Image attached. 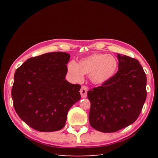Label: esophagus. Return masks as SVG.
<instances>
[{
  "mask_svg": "<svg viewBox=\"0 0 158 158\" xmlns=\"http://www.w3.org/2000/svg\"><path fill=\"white\" fill-rule=\"evenodd\" d=\"M80 92L81 94V96L82 98H85L87 97V92H88V88L85 85H82V88H81Z\"/></svg>",
  "mask_w": 158,
  "mask_h": 158,
  "instance_id": "1",
  "label": "esophagus"
}]
</instances>
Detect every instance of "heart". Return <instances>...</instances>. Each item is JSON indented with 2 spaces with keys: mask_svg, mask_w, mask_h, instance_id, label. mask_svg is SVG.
Masks as SVG:
<instances>
[{
  "mask_svg": "<svg viewBox=\"0 0 158 158\" xmlns=\"http://www.w3.org/2000/svg\"><path fill=\"white\" fill-rule=\"evenodd\" d=\"M118 63L111 55L94 53L81 59L79 63L72 60L68 64V71L71 77L76 82L84 78V74H89L92 82L101 85L107 82L115 73Z\"/></svg>",
  "mask_w": 158,
  "mask_h": 158,
  "instance_id": "1",
  "label": "heart"
}]
</instances>
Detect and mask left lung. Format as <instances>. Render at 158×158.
I'll return each mask as SVG.
<instances>
[{"mask_svg":"<svg viewBox=\"0 0 158 158\" xmlns=\"http://www.w3.org/2000/svg\"><path fill=\"white\" fill-rule=\"evenodd\" d=\"M118 70L101 86L88 91L89 121L98 131L110 133L138 118L146 99V76L138 60L117 55Z\"/></svg>","mask_w":158,"mask_h":158,"instance_id":"obj_1","label":"left lung"}]
</instances>
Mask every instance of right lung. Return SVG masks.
<instances>
[{"mask_svg":"<svg viewBox=\"0 0 158 158\" xmlns=\"http://www.w3.org/2000/svg\"><path fill=\"white\" fill-rule=\"evenodd\" d=\"M70 55L48 52L28 59L15 72L14 107L22 120L40 132L63 128L70 108L81 98V85L65 80Z\"/></svg>","mask_w":158,"mask_h":158,"instance_id":"right-lung-1","label":"right lung"}]
</instances>
